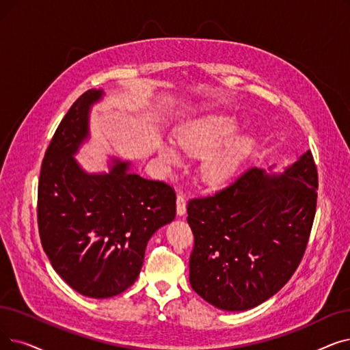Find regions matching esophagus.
Here are the masks:
<instances>
[{
	"instance_id": "esophagus-1",
	"label": "esophagus",
	"mask_w": 350,
	"mask_h": 350,
	"mask_svg": "<svg viewBox=\"0 0 350 350\" xmlns=\"http://www.w3.org/2000/svg\"><path fill=\"white\" fill-rule=\"evenodd\" d=\"M186 213V196L178 193L177 196V216H183Z\"/></svg>"
}]
</instances>
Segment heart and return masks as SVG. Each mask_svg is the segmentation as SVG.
I'll list each match as a JSON object with an SVG mask.
<instances>
[{
    "mask_svg": "<svg viewBox=\"0 0 350 350\" xmlns=\"http://www.w3.org/2000/svg\"><path fill=\"white\" fill-rule=\"evenodd\" d=\"M237 131V121L229 116H206L180 129L176 134L177 146L189 154L202 157L210 154L233 137ZM249 148L246 140H239L211 156L203 165L204 180L210 185H220L229 180L237 170L241 157ZM160 154L172 164L178 161L177 153L164 144L159 147Z\"/></svg>",
    "mask_w": 350,
    "mask_h": 350,
    "instance_id": "heart-1",
    "label": "heart"
}]
</instances>
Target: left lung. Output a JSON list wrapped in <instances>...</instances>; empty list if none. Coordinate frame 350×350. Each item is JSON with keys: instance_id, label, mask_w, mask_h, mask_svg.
Here are the masks:
<instances>
[{"instance_id": "1", "label": "left lung", "mask_w": 350, "mask_h": 350, "mask_svg": "<svg viewBox=\"0 0 350 350\" xmlns=\"http://www.w3.org/2000/svg\"><path fill=\"white\" fill-rule=\"evenodd\" d=\"M317 186L309 150L280 176L253 167L215 194L190 199L193 291L229 312L256 308L276 295L305 254Z\"/></svg>"}]
</instances>
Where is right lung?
<instances>
[{
	"instance_id": "add662e5",
	"label": "right lung",
	"mask_w": 350,
	"mask_h": 350,
	"mask_svg": "<svg viewBox=\"0 0 350 350\" xmlns=\"http://www.w3.org/2000/svg\"><path fill=\"white\" fill-rule=\"evenodd\" d=\"M101 90L80 96L58 124L42 159L37 221L41 245L62 279L83 296L123 293L143 266L150 237L176 217V191L165 181L130 173L85 174L72 153L88 135L90 105Z\"/></svg>"
}]
</instances>
